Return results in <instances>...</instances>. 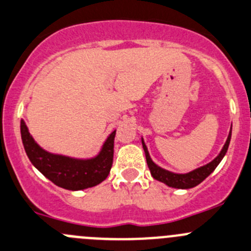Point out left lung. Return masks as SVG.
I'll list each match as a JSON object with an SVG mask.
<instances>
[{
  "label": "left lung",
  "mask_w": 251,
  "mask_h": 251,
  "mask_svg": "<svg viewBox=\"0 0 251 251\" xmlns=\"http://www.w3.org/2000/svg\"><path fill=\"white\" fill-rule=\"evenodd\" d=\"M230 137H231V130L229 132L228 139H226L223 149H222V151L219 152V155L213 160V161H211V163L207 164V165L202 166V168L196 169V170L191 171V173L188 174H174V173H170V171L159 168V166H157L156 164L152 163V160L150 159V155L149 152H148V149L147 147H145L143 140L142 143H143V149H144L145 151V157H147L148 166H149L150 173H151V176L155 178V180L161 181V182L166 183V185L170 186V187L192 188L195 187V186L199 185V183H201L204 178L208 177V176L213 173L214 169L218 166V164L221 163L223 156L226 155V150H228L229 143H230Z\"/></svg>",
  "instance_id": "1"
}]
</instances>
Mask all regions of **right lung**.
<instances>
[{
  "label": "right lung",
  "mask_w": 251,
  "mask_h": 251,
  "mask_svg": "<svg viewBox=\"0 0 251 251\" xmlns=\"http://www.w3.org/2000/svg\"><path fill=\"white\" fill-rule=\"evenodd\" d=\"M21 135L30 163L59 187L71 191L92 187L106 180L111 171L116 130L107 138L101 152L88 160L71 159L45 151L30 137L25 121H21Z\"/></svg>",
  "instance_id": "1"
}]
</instances>
